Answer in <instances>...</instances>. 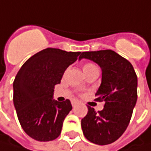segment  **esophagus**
I'll return each mask as SVG.
<instances>
[{"label": "esophagus", "mask_w": 151, "mask_h": 151, "mask_svg": "<svg viewBox=\"0 0 151 151\" xmlns=\"http://www.w3.org/2000/svg\"><path fill=\"white\" fill-rule=\"evenodd\" d=\"M78 103V101L75 100V99H73V100H72V104H73V106H75L76 104Z\"/></svg>", "instance_id": "obj_1"}]
</instances>
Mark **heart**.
<instances>
[{"instance_id": "heart-1", "label": "heart", "mask_w": 151, "mask_h": 151, "mask_svg": "<svg viewBox=\"0 0 151 151\" xmlns=\"http://www.w3.org/2000/svg\"><path fill=\"white\" fill-rule=\"evenodd\" d=\"M97 70H99L98 67L94 64H92V63H86V64L83 65V71H84L86 75L90 73H91V72L97 71Z\"/></svg>"}]
</instances>
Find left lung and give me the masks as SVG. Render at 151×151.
<instances>
[{"mask_svg":"<svg viewBox=\"0 0 151 151\" xmlns=\"http://www.w3.org/2000/svg\"><path fill=\"white\" fill-rule=\"evenodd\" d=\"M88 59L102 70L96 101L104 102L102 111L88 106L81 127L87 140L99 145L117 140L127 129L137 99V77L132 65L112 50L83 52L78 60Z\"/></svg>","mask_w":151,"mask_h":151,"instance_id":"left-lung-1","label":"left lung"}]
</instances>
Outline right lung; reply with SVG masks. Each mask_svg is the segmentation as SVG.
Wrapping results in <instances>:
<instances>
[{
	"mask_svg": "<svg viewBox=\"0 0 151 151\" xmlns=\"http://www.w3.org/2000/svg\"><path fill=\"white\" fill-rule=\"evenodd\" d=\"M79 54L47 48L29 58L19 70L13 84V99L21 127L30 137L47 142L61 133L64 119L73 106L69 99L58 102L52 99L54 86Z\"/></svg>",
	"mask_w": 151,
	"mask_h": 151,
	"instance_id": "right-lung-1",
	"label": "right lung"
}]
</instances>
